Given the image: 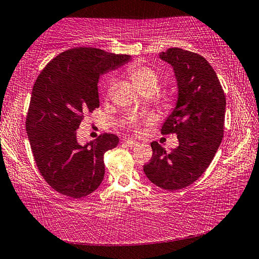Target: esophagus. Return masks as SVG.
I'll return each mask as SVG.
<instances>
[{"label": "esophagus", "mask_w": 259, "mask_h": 259, "mask_svg": "<svg viewBox=\"0 0 259 259\" xmlns=\"http://www.w3.org/2000/svg\"><path fill=\"white\" fill-rule=\"evenodd\" d=\"M124 144L129 147H135V146L138 145V142H137V140H134V139H124Z\"/></svg>", "instance_id": "1"}]
</instances>
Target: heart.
Instances as JSON below:
<instances>
[{
	"instance_id": "1",
	"label": "heart",
	"mask_w": 259,
	"mask_h": 259,
	"mask_svg": "<svg viewBox=\"0 0 259 259\" xmlns=\"http://www.w3.org/2000/svg\"><path fill=\"white\" fill-rule=\"evenodd\" d=\"M126 76L140 94L150 89H156L159 75L154 68L143 64H134L126 71Z\"/></svg>"
}]
</instances>
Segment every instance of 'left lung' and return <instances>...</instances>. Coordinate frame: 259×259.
<instances>
[{"mask_svg": "<svg viewBox=\"0 0 259 259\" xmlns=\"http://www.w3.org/2000/svg\"><path fill=\"white\" fill-rule=\"evenodd\" d=\"M174 69L177 100L162 124V134L177 135L179 145L166 152L152 142V160L144 165L150 181L163 190L190 186L201 177L221 145L226 99L216 72L195 52L170 48L159 55Z\"/></svg>", "mask_w": 259, "mask_h": 259, "instance_id": "1", "label": "left lung"}]
</instances>
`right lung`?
<instances>
[{
	"instance_id": "add662e5",
	"label": "right lung",
	"mask_w": 259,
	"mask_h": 259,
	"mask_svg": "<svg viewBox=\"0 0 259 259\" xmlns=\"http://www.w3.org/2000/svg\"><path fill=\"white\" fill-rule=\"evenodd\" d=\"M130 58L96 48H73L52 59L35 81L26 131L41 175L61 194L82 198L103 182L104 154L117 146L119 137L103 134L81 145L76 129L88 112L99 107V76Z\"/></svg>"
}]
</instances>
